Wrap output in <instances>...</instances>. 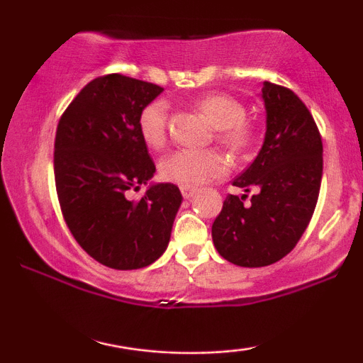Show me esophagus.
<instances>
[{
    "label": "esophagus",
    "instance_id": "obj_1",
    "mask_svg": "<svg viewBox=\"0 0 363 363\" xmlns=\"http://www.w3.org/2000/svg\"><path fill=\"white\" fill-rule=\"evenodd\" d=\"M181 193H182V196H184L186 199H189V198H193V196L196 194V187H193V186H181Z\"/></svg>",
    "mask_w": 363,
    "mask_h": 363
}]
</instances>
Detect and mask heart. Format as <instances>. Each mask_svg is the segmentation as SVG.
<instances>
[{
	"mask_svg": "<svg viewBox=\"0 0 363 363\" xmlns=\"http://www.w3.org/2000/svg\"><path fill=\"white\" fill-rule=\"evenodd\" d=\"M196 109L213 124L215 138L234 153H244L257 140L256 126L245 121V106L228 94H208L196 102ZM167 104L153 101L141 109L138 131L150 148H162L167 141ZM227 170L218 150H176L162 158L160 176L181 186H201Z\"/></svg>",
	"mask_w": 363,
	"mask_h": 363,
	"instance_id": "1",
	"label": "heart"
}]
</instances>
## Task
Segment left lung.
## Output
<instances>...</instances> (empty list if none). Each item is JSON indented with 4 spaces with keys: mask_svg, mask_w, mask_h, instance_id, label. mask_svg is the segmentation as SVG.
Instances as JSON below:
<instances>
[{
    "mask_svg": "<svg viewBox=\"0 0 363 363\" xmlns=\"http://www.w3.org/2000/svg\"><path fill=\"white\" fill-rule=\"evenodd\" d=\"M262 148L232 184L247 194L225 198L211 225L216 251L244 268L285 257L309 225L323 177V140L314 118L290 89L264 82Z\"/></svg>",
    "mask_w": 363,
    "mask_h": 363,
    "instance_id": "8db88e82",
    "label": "left lung"
}]
</instances>
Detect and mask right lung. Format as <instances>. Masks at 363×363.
I'll return each mask as SVG.
<instances>
[{
    "label": "right lung",
    "mask_w": 363,
    "mask_h": 363,
    "mask_svg": "<svg viewBox=\"0 0 363 363\" xmlns=\"http://www.w3.org/2000/svg\"><path fill=\"white\" fill-rule=\"evenodd\" d=\"M164 89L112 73L95 78L62 112L54 141L61 213L80 247L112 269H140L167 247L182 194L176 184L129 193L155 174L138 116Z\"/></svg>",
    "instance_id": "1"
}]
</instances>
